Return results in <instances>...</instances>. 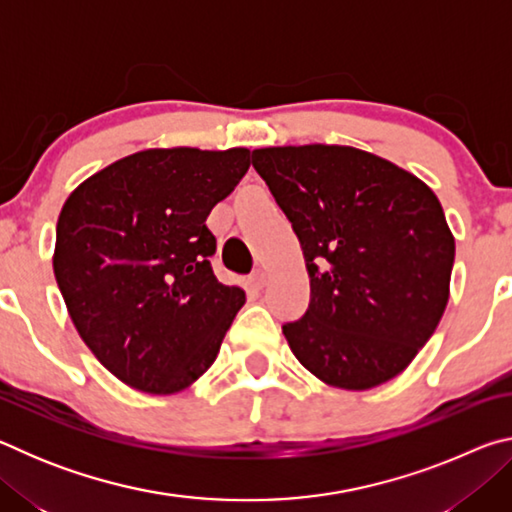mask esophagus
I'll return each mask as SVG.
<instances>
[{
    "label": "esophagus",
    "mask_w": 512,
    "mask_h": 512,
    "mask_svg": "<svg viewBox=\"0 0 512 512\" xmlns=\"http://www.w3.org/2000/svg\"><path fill=\"white\" fill-rule=\"evenodd\" d=\"M250 284H253L255 289H264V284H266L264 268H257V271H253V275H250Z\"/></svg>",
    "instance_id": "esophagus-1"
}]
</instances>
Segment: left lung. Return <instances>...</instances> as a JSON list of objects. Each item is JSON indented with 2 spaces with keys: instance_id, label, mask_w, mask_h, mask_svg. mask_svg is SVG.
<instances>
[{
  "instance_id": "1",
  "label": "left lung",
  "mask_w": 512,
  "mask_h": 512,
  "mask_svg": "<svg viewBox=\"0 0 512 512\" xmlns=\"http://www.w3.org/2000/svg\"><path fill=\"white\" fill-rule=\"evenodd\" d=\"M253 167L305 253L309 307L282 325L311 375L366 391L409 366L449 300L454 237L413 173L352 146H271Z\"/></svg>"
}]
</instances>
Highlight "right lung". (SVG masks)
Wrapping results in <instances>:
<instances>
[{
	"label": "right lung",
	"mask_w": 512,
	"mask_h": 512,
	"mask_svg": "<svg viewBox=\"0 0 512 512\" xmlns=\"http://www.w3.org/2000/svg\"><path fill=\"white\" fill-rule=\"evenodd\" d=\"M250 167L248 149H149L67 198L54 275L81 339L137 391H183L212 366L246 293L212 271L205 225Z\"/></svg>",
	"instance_id": "add662e5"
}]
</instances>
